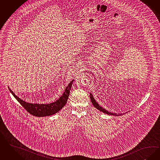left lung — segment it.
<instances>
[{
	"instance_id": "8db88e82",
	"label": "left lung",
	"mask_w": 160,
	"mask_h": 160,
	"mask_svg": "<svg viewBox=\"0 0 160 160\" xmlns=\"http://www.w3.org/2000/svg\"><path fill=\"white\" fill-rule=\"evenodd\" d=\"M90 100H91V102L92 103V104H93V105L94 106V107H95L96 108L98 109V110H99L100 111H102V112L103 113H105V114H108V115H114V116H119V115H124V114L123 113V114H116V113H112V112H109L108 111H107V110H106V109H105L104 108H103L102 107H101L98 103L96 102V100L95 99V98H93V96H92V93H90Z\"/></svg>"
}]
</instances>
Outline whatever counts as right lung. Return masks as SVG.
I'll list each match as a JSON object with an SVG mask.
<instances>
[{"instance_id": "obj_1", "label": "right lung", "mask_w": 160, "mask_h": 160, "mask_svg": "<svg viewBox=\"0 0 160 160\" xmlns=\"http://www.w3.org/2000/svg\"><path fill=\"white\" fill-rule=\"evenodd\" d=\"M72 80L68 85L66 87L65 92L57 101L54 102L50 103L48 104H39V103H32L26 102L24 101L21 99L17 96L9 88V90L12 94L16 99L19 102V103L26 109L30 114L36 116V117H46L49 116L56 114L62 108L67 102L68 96L70 94L72 84L73 81Z\"/></svg>"}]
</instances>
